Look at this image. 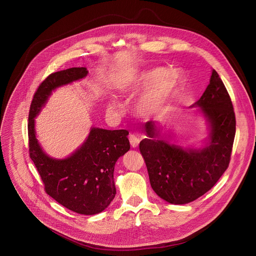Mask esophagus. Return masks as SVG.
Segmentation results:
<instances>
[{"mask_svg":"<svg viewBox=\"0 0 256 256\" xmlns=\"http://www.w3.org/2000/svg\"><path fill=\"white\" fill-rule=\"evenodd\" d=\"M128 140H130V145H132V148H136V147L138 146V144H140V138H138L136 136L130 134V136H128Z\"/></svg>","mask_w":256,"mask_h":256,"instance_id":"esophagus-1","label":"esophagus"}]
</instances>
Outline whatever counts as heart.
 <instances>
[{
  "label": "heart",
  "mask_w": 256,
  "mask_h": 256,
  "mask_svg": "<svg viewBox=\"0 0 256 256\" xmlns=\"http://www.w3.org/2000/svg\"><path fill=\"white\" fill-rule=\"evenodd\" d=\"M182 84L184 78L178 70L154 68L140 72L122 89L124 92L145 89L134 101V111L142 118L150 120L170 112L182 90ZM109 108H116L114 101H110Z\"/></svg>",
  "instance_id": "heart-1"
}]
</instances>
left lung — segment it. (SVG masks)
Segmentation results:
<instances>
[{"instance_id":"1","label":"left lung","mask_w":256,"mask_h":256,"mask_svg":"<svg viewBox=\"0 0 256 256\" xmlns=\"http://www.w3.org/2000/svg\"><path fill=\"white\" fill-rule=\"evenodd\" d=\"M196 108L205 120L208 136L201 147L172 144L160 136L156 122L143 124L146 138L140 143L149 180L155 194L170 204L198 198L227 170L236 134V116L227 89L215 70Z\"/></svg>"}]
</instances>
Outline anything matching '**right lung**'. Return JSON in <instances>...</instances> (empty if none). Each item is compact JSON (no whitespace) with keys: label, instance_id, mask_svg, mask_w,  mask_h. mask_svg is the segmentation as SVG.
<instances>
[{"label":"right lung","instance_id":"1","mask_svg":"<svg viewBox=\"0 0 256 256\" xmlns=\"http://www.w3.org/2000/svg\"><path fill=\"white\" fill-rule=\"evenodd\" d=\"M87 74L86 68H72L50 74L40 84L29 111V154L52 198L76 213L94 215L105 210L114 198V164L130 148L128 132L92 126L74 152L58 159L43 150L35 130V118L53 91Z\"/></svg>","mask_w":256,"mask_h":256}]
</instances>
